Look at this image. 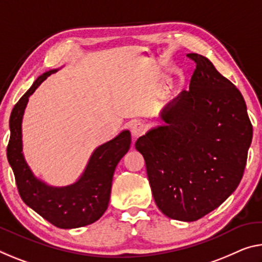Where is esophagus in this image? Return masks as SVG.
Returning <instances> with one entry per match:
<instances>
[{"instance_id":"esophagus-1","label":"esophagus","mask_w":262,"mask_h":262,"mask_svg":"<svg viewBox=\"0 0 262 262\" xmlns=\"http://www.w3.org/2000/svg\"><path fill=\"white\" fill-rule=\"evenodd\" d=\"M144 132H146V126L143 123H134L132 126L133 138H139V136L144 134Z\"/></svg>"}]
</instances>
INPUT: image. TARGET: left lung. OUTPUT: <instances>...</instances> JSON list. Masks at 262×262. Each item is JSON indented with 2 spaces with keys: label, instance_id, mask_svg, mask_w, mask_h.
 Returning <instances> with one entry per match:
<instances>
[{
  "label": "left lung",
  "instance_id": "left-lung-1",
  "mask_svg": "<svg viewBox=\"0 0 262 262\" xmlns=\"http://www.w3.org/2000/svg\"><path fill=\"white\" fill-rule=\"evenodd\" d=\"M188 91L164 107L165 122L135 142L159 209L194 222L223 204L242 181L253 127L240 91L198 53Z\"/></svg>",
  "mask_w": 262,
  "mask_h": 262
}]
</instances>
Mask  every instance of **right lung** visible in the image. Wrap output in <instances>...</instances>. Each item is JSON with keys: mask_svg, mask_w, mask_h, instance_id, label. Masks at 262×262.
<instances>
[{"mask_svg": "<svg viewBox=\"0 0 262 262\" xmlns=\"http://www.w3.org/2000/svg\"><path fill=\"white\" fill-rule=\"evenodd\" d=\"M56 71L51 70L37 78L12 108L7 156L23 202L52 225L77 228L97 222L108 207L114 170L130 147V133L123 130L95 149L84 173L74 184L52 188L37 180L22 152V118L29 97Z\"/></svg>", "mask_w": 262, "mask_h": 262, "instance_id": "obj_1", "label": "right lung"}]
</instances>
